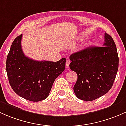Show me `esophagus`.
<instances>
[{"label":"esophagus","mask_w":126,"mask_h":126,"mask_svg":"<svg viewBox=\"0 0 126 126\" xmlns=\"http://www.w3.org/2000/svg\"><path fill=\"white\" fill-rule=\"evenodd\" d=\"M70 63V61L69 60H67V61H66L65 65H66V67H67V68H68V67H69Z\"/></svg>","instance_id":"esophagus-1"}]
</instances>
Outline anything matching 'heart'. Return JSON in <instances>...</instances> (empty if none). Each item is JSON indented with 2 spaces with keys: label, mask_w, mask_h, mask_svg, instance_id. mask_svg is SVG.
Returning a JSON list of instances; mask_svg holds the SVG:
<instances>
[{
  "label": "heart",
  "mask_w": 126,
  "mask_h": 126,
  "mask_svg": "<svg viewBox=\"0 0 126 126\" xmlns=\"http://www.w3.org/2000/svg\"><path fill=\"white\" fill-rule=\"evenodd\" d=\"M79 39L81 40V41H82V40H83V37H80ZM92 44V42H90V43H89V44H88L87 45H91Z\"/></svg>",
  "instance_id": "heart-1"
}]
</instances>
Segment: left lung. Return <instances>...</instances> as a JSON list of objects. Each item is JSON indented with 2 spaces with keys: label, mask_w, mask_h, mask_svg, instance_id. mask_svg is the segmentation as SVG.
<instances>
[{
  "label": "left lung",
  "mask_w": 126,
  "mask_h": 126,
  "mask_svg": "<svg viewBox=\"0 0 126 126\" xmlns=\"http://www.w3.org/2000/svg\"><path fill=\"white\" fill-rule=\"evenodd\" d=\"M103 47H90L70 56V68L78 75L73 90L81 100L91 101L106 94L112 87L119 58L112 37L105 33Z\"/></svg>",
  "instance_id": "8db88e82"
}]
</instances>
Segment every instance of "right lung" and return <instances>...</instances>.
Segmentation results:
<instances>
[{
  "mask_svg": "<svg viewBox=\"0 0 126 126\" xmlns=\"http://www.w3.org/2000/svg\"><path fill=\"white\" fill-rule=\"evenodd\" d=\"M22 34L14 40L7 56L6 70L13 90L22 98L37 102L49 95L54 80L63 72L65 58L59 61H37L25 55Z\"/></svg>",
  "mask_w": 126,
  "mask_h": 126,
  "instance_id": "obj_1",
  "label": "right lung"
}]
</instances>
